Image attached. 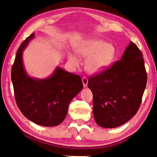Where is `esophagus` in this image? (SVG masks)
Masks as SVG:
<instances>
[{
    "label": "esophagus",
    "mask_w": 157,
    "mask_h": 157,
    "mask_svg": "<svg viewBox=\"0 0 157 157\" xmlns=\"http://www.w3.org/2000/svg\"><path fill=\"white\" fill-rule=\"evenodd\" d=\"M82 83H83L84 87H86L87 84H88V79H87L86 77H83L82 79Z\"/></svg>",
    "instance_id": "esophagus-1"
}]
</instances>
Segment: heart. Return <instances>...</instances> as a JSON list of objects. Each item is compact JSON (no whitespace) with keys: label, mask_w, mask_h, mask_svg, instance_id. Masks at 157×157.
<instances>
[{"label":"heart","mask_w":157,"mask_h":157,"mask_svg":"<svg viewBox=\"0 0 157 157\" xmlns=\"http://www.w3.org/2000/svg\"><path fill=\"white\" fill-rule=\"evenodd\" d=\"M77 53L82 57L87 58L85 68L92 74L100 73L109 66L116 57V48L112 44L100 39H90L77 48ZM68 59L74 65L79 64L78 57L69 53Z\"/></svg>","instance_id":"heart-1"}]
</instances>
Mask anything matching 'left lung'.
I'll use <instances>...</instances> for the list:
<instances>
[{"instance_id":"1","label":"left lung","mask_w":157,"mask_h":157,"mask_svg":"<svg viewBox=\"0 0 157 157\" xmlns=\"http://www.w3.org/2000/svg\"><path fill=\"white\" fill-rule=\"evenodd\" d=\"M146 84L143 54L131 41L121 60L89 79L96 123L114 128L129 121L139 110Z\"/></svg>"}]
</instances>
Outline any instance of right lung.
<instances>
[{
    "label": "right lung",
    "mask_w": 157,
    "mask_h": 157,
    "mask_svg": "<svg viewBox=\"0 0 157 157\" xmlns=\"http://www.w3.org/2000/svg\"><path fill=\"white\" fill-rule=\"evenodd\" d=\"M34 37L30 34L21 44L12 65L11 78L16 102L25 117L45 127L59 125L64 120L69 103L83 88L82 79L57 66L49 78L36 79L23 66V51Z\"/></svg>",
    "instance_id": "right-lung-1"
}]
</instances>
